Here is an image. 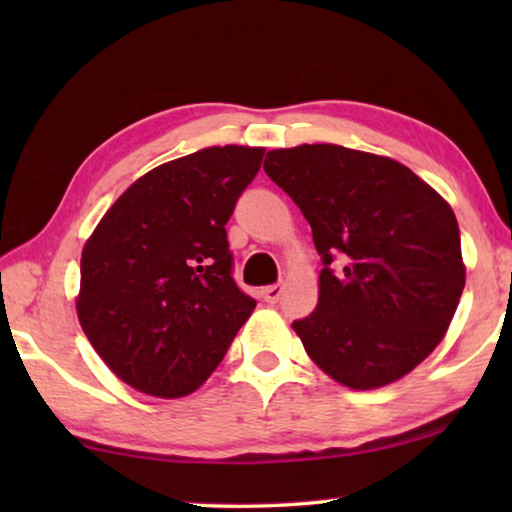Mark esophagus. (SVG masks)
Wrapping results in <instances>:
<instances>
[{"mask_svg":"<svg viewBox=\"0 0 512 512\" xmlns=\"http://www.w3.org/2000/svg\"><path fill=\"white\" fill-rule=\"evenodd\" d=\"M282 291V284H270L263 289V298L268 300V303H277V300L282 298Z\"/></svg>","mask_w":512,"mask_h":512,"instance_id":"esophagus-1","label":"esophagus"}]
</instances>
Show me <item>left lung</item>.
<instances>
[{
	"label": "left lung",
	"mask_w": 512,
	"mask_h": 512,
	"mask_svg": "<svg viewBox=\"0 0 512 512\" xmlns=\"http://www.w3.org/2000/svg\"><path fill=\"white\" fill-rule=\"evenodd\" d=\"M263 170L324 263L317 310L293 321L307 356L356 391L401 380L445 338L464 291L452 207L398 160L338 144L268 151Z\"/></svg>",
	"instance_id": "8db88e82"
}]
</instances>
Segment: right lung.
<instances>
[{
    "label": "right lung",
    "instance_id": "1",
    "mask_svg": "<svg viewBox=\"0 0 512 512\" xmlns=\"http://www.w3.org/2000/svg\"><path fill=\"white\" fill-rule=\"evenodd\" d=\"M261 146H209L139 177L81 254L79 324L111 373L156 398L214 373L256 300L230 277L226 223Z\"/></svg>",
    "mask_w": 512,
    "mask_h": 512
}]
</instances>
